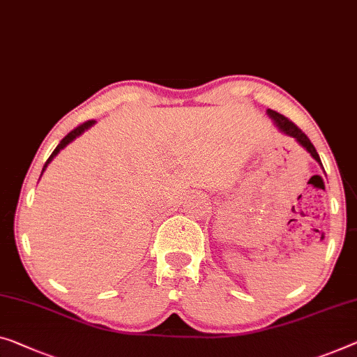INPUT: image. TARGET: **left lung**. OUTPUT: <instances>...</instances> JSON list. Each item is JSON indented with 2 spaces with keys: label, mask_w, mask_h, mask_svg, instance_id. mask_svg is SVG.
<instances>
[{
  "label": "left lung",
  "mask_w": 357,
  "mask_h": 357,
  "mask_svg": "<svg viewBox=\"0 0 357 357\" xmlns=\"http://www.w3.org/2000/svg\"><path fill=\"white\" fill-rule=\"evenodd\" d=\"M266 114L269 115V119L273 120V123L275 125V128H278V130H279L280 132H284V135L294 137V139L298 142V144H300L303 149H305V151H306L307 153H310V155H311L312 158H314V160L322 167L321 157H319L316 147L311 144L310 137H307V136L305 135V132H303V131L300 130V128H298L295 123H291V121H290L289 119H287V116L278 114V112H275V110L268 109V110H266Z\"/></svg>",
  "instance_id": "8db88e82"
}]
</instances>
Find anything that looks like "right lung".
<instances>
[{"mask_svg":"<svg viewBox=\"0 0 357 357\" xmlns=\"http://www.w3.org/2000/svg\"><path fill=\"white\" fill-rule=\"evenodd\" d=\"M96 123V121L94 120H89V121H86V123H83V125H79L78 128H75V130H73V131H70V132H68V135L66 136V137H63V139L59 142V146H57L56 149H54V152H52L51 153V157L50 158H47V160H46V163H45V167H43V172H41V174L43 173H45V169L47 168V165H50L52 160H54V157L57 155V153H59L61 151H62V149L63 147H67L68 144H70V142L72 141H75L77 139V137L78 136H82L83 135V132L84 131H86V130H89V128H91L93 125Z\"/></svg>","mask_w":357,"mask_h":357,"instance_id":"add662e5","label":"right lung"}]
</instances>
